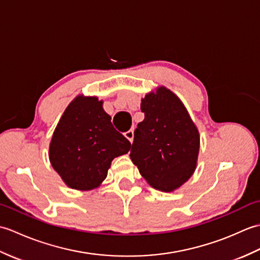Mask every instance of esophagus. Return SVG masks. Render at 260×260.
Segmentation results:
<instances>
[{
	"mask_svg": "<svg viewBox=\"0 0 260 260\" xmlns=\"http://www.w3.org/2000/svg\"><path fill=\"white\" fill-rule=\"evenodd\" d=\"M124 135H125V137L127 140H128L131 143L133 142V140H134V131L133 129H129V131H127V132H125L124 133Z\"/></svg>",
	"mask_w": 260,
	"mask_h": 260,
	"instance_id": "34e87169",
	"label": "esophagus"
}]
</instances>
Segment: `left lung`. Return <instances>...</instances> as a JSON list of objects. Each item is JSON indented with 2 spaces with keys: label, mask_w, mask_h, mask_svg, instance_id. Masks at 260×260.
<instances>
[{
  "label": "left lung",
  "mask_w": 260,
  "mask_h": 260,
  "mask_svg": "<svg viewBox=\"0 0 260 260\" xmlns=\"http://www.w3.org/2000/svg\"><path fill=\"white\" fill-rule=\"evenodd\" d=\"M141 109L144 120L137 124L129 156L151 186L173 191L194 172L199 132L183 104L164 87L147 93Z\"/></svg>",
  "instance_id": "left-lung-1"
}]
</instances>
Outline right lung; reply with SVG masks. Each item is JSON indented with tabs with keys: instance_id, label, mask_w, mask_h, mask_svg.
<instances>
[{
	"instance_id": "add662e5",
	"label": "right lung",
	"mask_w": 260,
	"mask_h": 260,
	"mask_svg": "<svg viewBox=\"0 0 260 260\" xmlns=\"http://www.w3.org/2000/svg\"><path fill=\"white\" fill-rule=\"evenodd\" d=\"M102 105L96 97H77L64 110L50 143L51 165L76 190L97 187L106 179L113 159L131 148Z\"/></svg>"
}]
</instances>
